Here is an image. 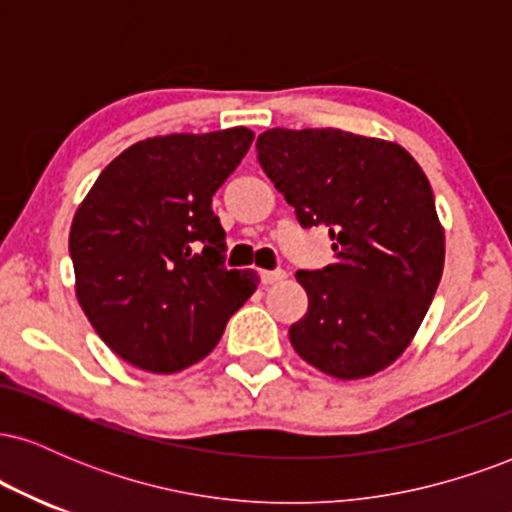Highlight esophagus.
Here are the masks:
<instances>
[{
    "label": "esophagus",
    "mask_w": 512,
    "mask_h": 512,
    "mask_svg": "<svg viewBox=\"0 0 512 512\" xmlns=\"http://www.w3.org/2000/svg\"><path fill=\"white\" fill-rule=\"evenodd\" d=\"M284 272H281V269H274V272H269V269H262L260 272V279H262V284L264 286H269V284H276V281H281L284 279Z\"/></svg>",
    "instance_id": "1"
}]
</instances>
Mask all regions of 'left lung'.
I'll return each instance as SVG.
<instances>
[{
  "instance_id": "1",
  "label": "left lung",
  "mask_w": 512,
  "mask_h": 512,
  "mask_svg": "<svg viewBox=\"0 0 512 512\" xmlns=\"http://www.w3.org/2000/svg\"><path fill=\"white\" fill-rule=\"evenodd\" d=\"M257 161L303 228H330L334 262L296 272L308 310L289 339L337 380L380 373L404 354L445 264L431 182L404 146L342 129H267Z\"/></svg>"
}]
</instances>
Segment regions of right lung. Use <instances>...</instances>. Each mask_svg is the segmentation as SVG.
Listing matches in <instances>:
<instances>
[{"label":"right lung","instance_id":"add662e5","mask_svg":"<svg viewBox=\"0 0 512 512\" xmlns=\"http://www.w3.org/2000/svg\"><path fill=\"white\" fill-rule=\"evenodd\" d=\"M252 129L166 134L110 161L69 231L76 298L122 361L178 373L219 344L257 272L223 267L211 197L248 154Z\"/></svg>","mask_w":512,"mask_h":512}]
</instances>
